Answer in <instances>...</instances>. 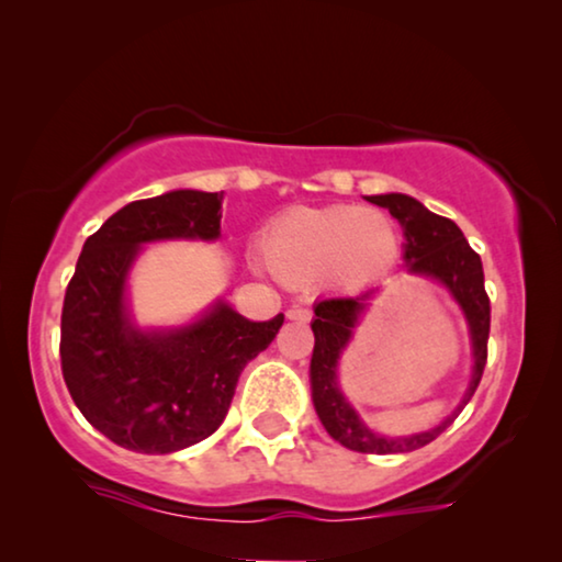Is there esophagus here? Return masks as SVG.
I'll list each match as a JSON object with an SVG mask.
<instances>
[{
  "label": "esophagus",
  "mask_w": 562,
  "mask_h": 562,
  "mask_svg": "<svg viewBox=\"0 0 562 562\" xmlns=\"http://www.w3.org/2000/svg\"><path fill=\"white\" fill-rule=\"evenodd\" d=\"M286 317L291 322H302V325H306V322L312 319V310H306V306H291V310L286 312Z\"/></svg>",
  "instance_id": "obj_1"
}]
</instances>
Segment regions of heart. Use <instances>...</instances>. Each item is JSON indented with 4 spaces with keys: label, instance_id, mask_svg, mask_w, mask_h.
Here are the masks:
<instances>
[{
    "label": "heart",
    "instance_id": "b5f03b06",
    "mask_svg": "<svg viewBox=\"0 0 562 562\" xmlns=\"http://www.w3.org/2000/svg\"><path fill=\"white\" fill-rule=\"evenodd\" d=\"M266 263L294 286L333 273L350 283L371 281L396 256V229L386 214L352 206H294L266 227Z\"/></svg>",
    "mask_w": 562,
    "mask_h": 562
}]
</instances>
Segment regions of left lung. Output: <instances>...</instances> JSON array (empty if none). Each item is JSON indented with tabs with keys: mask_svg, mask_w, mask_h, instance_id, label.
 Here are the masks:
<instances>
[{
	"mask_svg": "<svg viewBox=\"0 0 562 562\" xmlns=\"http://www.w3.org/2000/svg\"><path fill=\"white\" fill-rule=\"evenodd\" d=\"M371 204H379L391 212L404 233V268L409 273L429 276L440 281L450 291L452 299L465 314L468 329L473 342V379L468 383L463 402L456 406L450 417L440 425L419 435H379L358 417V412L342 396L337 383V360L348 348L352 329H356L360 314L366 312L368 299L375 291H366L358 296H335L322 299L314 306V352L310 366L312 379V402L317 417L333 440L345 445L348 450L368 452V456H396V452H412L425 448L448 429L460 409L471 402L479 389L483 368L488 358V329H491V302L483 286L481 256L475 252L460 233V227L448 217L429 212L425 204L406 194H375L366 196Z\"/></svg>",
	"mask_w": 562,
	"mask_h": 562,
	"instance_id": "8db88e82",
	"label": "left lung"
}]
</instances>
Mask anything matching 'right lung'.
Wrapping results in <instances>:
<instances>
[{
    "mask_svg": "<svg viewBox=\"0 0 562 562\" xmlns=\"http://www.w3.org/2000/svg\"><path fill=\"white\" fill-rule=\"evenodd\" d=\"M222 199L179 189L130 202L83 243L60 314V371L89 425L120 448L166 456L210 437L243 368L283 325V314L250 322L225 302L187 327L145 333L130 322L125 286L140 245L217 240Z\"/></svg>",
    "mask_w": 562,
    "mask_h": 562,
    "instance_id": "right-lung-1",
    "label": "right lung"
}]
</instances>
